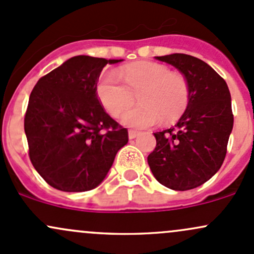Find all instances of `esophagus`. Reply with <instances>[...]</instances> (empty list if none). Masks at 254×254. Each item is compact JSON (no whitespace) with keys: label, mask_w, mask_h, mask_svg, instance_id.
<instances>
[{"label":"esophagus","mask_w":254,"mask_h":254,"mask_svg":"<svg viewBox=\"0 0 254 254\" xmlns=\"http://www.w3.org/2000/svg\"><path fill=\"white\" fill-rule=\"evenodd\" d=\"M138 135H139V132H137V130H133V129L128 130V138L129 139H134L135 137H138Z\"/></svg>","instance_id":"esophagus-1"}]
</instances>
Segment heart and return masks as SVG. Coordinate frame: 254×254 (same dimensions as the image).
<instances>
[{
	"label": "heart",
	"instance_id": "obj_1",
	"mask_svg": "<svg viewBox=\"0 0 254 254\" xmlns=\"http://www.w3.org/2000/svg\"><path fill=\"white\" fill-rule=\"evenodd\" d=\"M122 80L115 72L103 73L97 84V94L103 106L113 116L127 110L139 94L140 105L124 114L121 121L132 128H148L178 119L189 104V84L181 73L172 72L159 63H135L122 67Z\"/></svg>",
	"mask_w": 254,
	"mask_h": 254
}]
</instances>
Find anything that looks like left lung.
<instances>
[{
  "label": "left lung",
  "mask_w": 254,
  "mask_h": 254,
  "mask_svg": "<svg viewBox=\"0 0 254 254\" xmlns=\"http://www.w3.org/2000/svg\"><path fill=\"white\" fill-rule=\"evenodd\" d=\"M178 69L189 84V104L176 128L154 133L148 163L156 181L172 190H190L219 171L233 130L228 84L207 63L182 53L155 57Z\"/></svg>",
  "instance_id": "left-lung-1"
}]
</instances>
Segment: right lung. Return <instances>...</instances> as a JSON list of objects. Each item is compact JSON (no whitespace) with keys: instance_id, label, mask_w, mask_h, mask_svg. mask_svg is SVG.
<instances>
[{"instance_id":"add662e5","label":"right lung","mask_w":254,"mask_h":254,"mask_svg":"<svg viewBox=\"0 0 254 254\" xmlns=\"http://www.w3.org/2000/svg\"><path fill=\"white\" fill-rule=\"evenodd\" d=\"M124 59L76 56L41 77L30 94L24 129L35 170L66 192L94 189L128 141L100 104L97 81L106 64Z\"/></svg>"}]
</instances>
